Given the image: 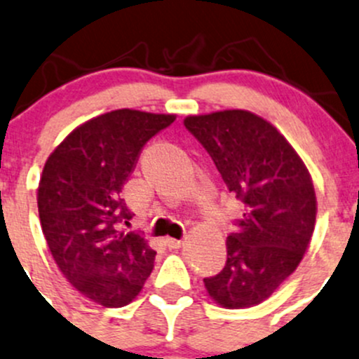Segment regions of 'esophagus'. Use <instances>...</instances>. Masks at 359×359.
<instances>
[{
    "label": "esophagus",
    "mask_w": 359,
    "mask_h": 359,
    "mask_svg": "<svg viewBox=\"0 0 359 359\" xmlns=\"http://www.w3.org/2000/svg\"><path fill=\"white\" fill-rule=\"evenodd\" d=\"M165 244H167L170 249H179L180 246H182V241L173 239V237H167V239H165Z\"/></svg>",
    "instance_id": "1"
}]
</instances>
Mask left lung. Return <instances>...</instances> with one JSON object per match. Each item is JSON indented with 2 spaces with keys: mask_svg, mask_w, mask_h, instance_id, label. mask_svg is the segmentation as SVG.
<instances>
[{
  "mask_svg": "<svg viewBox=\"0 0 359 359\" xmlns=\"http://www.w3.org/2000/svg\"><path fill=\"white\" fill-rule=\"evenodd\" d=\"M184 126L243 205L227 237V263L205 278L206 292L229 309L256 306L297 269L309 246L316 222L311 175L287 139L248 110L189 115Z\"/></svg>",
  "mask_w": 359,
  "mask_h": 359,
  "instance_id": "1",
  "label": "left lung"
}]
</instances>
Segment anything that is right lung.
I'll return each instance as SVG.
<instances>
[{"instance_id":"1","label":"right lung","mask_w":359,"mask_h":359,"mask_svg":"<svg viewBox=\"0 0 359 359\" xmlns=\"http://www.w3.org/2000/svg\"><path fill=\"white\" fill-rule=\"evenodd\" d=\"M170 113L113 110L74 129L48 156L37 187L43 233L60 271L79 292L122 308L141 292L156 252L120 229L132 211L120 198L146 142Z\"/></svg>"}]
</instances>
